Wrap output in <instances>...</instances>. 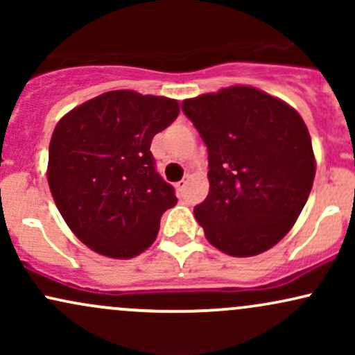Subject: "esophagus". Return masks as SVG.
Listing matches in <instances>:
<instances>
[{
    "instance_id": "34e87169",
    "label": "esophagus",
    "mask_w": 355,
    "mask_h": 355,
    "mask_svg": "<svg viewBox=\"0 0 355 355\" xmlns=\"http://www.w3.org/2000/svg\"><path fill=\"white\" fill-rule=\"evenodd\" d=\"M187 183H189L187 180H180L175 187H177V190L180 191V193H183V191H185V189H187Z\"/></svg>"
}]
</instances>
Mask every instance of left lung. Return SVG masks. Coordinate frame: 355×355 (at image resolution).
<instances>
[{
    "instance_id": "8db88e82",
    "label": "left lung",
    "mask_w": 355,
    "mask_h": 355,
    "mask_svg": "<svg viewBox=\"0 0 355 355\" xmlns=\"http://www.w3.org/2000/svg\"><path fill=\"white\" fill-rule=\"evenodd\" d=\"M182 110L209 150L210 190L193 214L214 247L252 257L294 227L315 177L302 116L252 87L185 100Z\"/></svg>"
}]
</instances>
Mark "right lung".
Masks as SVG:
<instances>
[{"label": "right lung", "instance_id": "add662e5", "mask_svg": "<svg viewBox=\"0 0 355 355\" xmlns=\"http://www.w3.org/2000/svg\"><path fill=\"white\" fill-rule=\"evenodd\" d=\"M178 113L177 100L115 89L56 123L48 185L67 225L96 254L132 259L157 239L177 197L155 170L150 145Z\"/></svg>", "mask_w": 355, "mask_h": 355}]
</instances>
